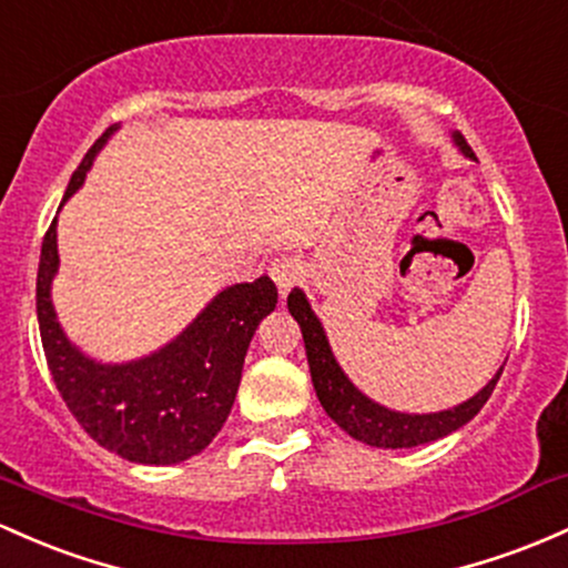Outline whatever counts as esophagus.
<instances>
[{
  "instance_id": "1",
  "label": "esophagus",
  "mask_w": 568,
  "mask_h": 568,
  "mask_svg": "<svg viewBox=\"0 0 568 568\" xmlns=\"http://www.w3.org/2000/svg\"><path fill=\"white\" fill-rule=\"evenodd\" d=\"M270 274H272L274 285H277V288H280V294L285 296L291 288H294L298 280H302L304 266H302V261H298V258H291V255H283V258H274V261H272Z\"/></svg>"
}]
</instances>
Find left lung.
<instances>
[{
	"label": "left lung",
	"mask_w": 568,
	"mask_h": 568,
	"mask_svg": "<svg viewBox=\"0 0 568 568\" xmlns=\"http://www.w3.org/2000/svg\"><path fill=\"white\" fill-rule=\"evenodd\" d=\"M453 145L466 159H475L471 148L466 145V140L458 132H453ZM288 313L296 317L298 328H302L310 375H313L315 394L321 398L326 415L332 417L342 432L351 434L353 439L372 447H383V450L428 445V442L458 432L460 426H466L485 407V402L494 394L498 377L504 372L501 366L483 390H477L475 396L450 409H439V413H398V409L385 407V404H377L375 398L361 394L353 385V379L342 372L339 361L334 358L332 345H328V336L323 332L321 317L313 313L302 288H294L288 294Z\"/></svg>",
	"instance_id": "1"
}]
</instances>
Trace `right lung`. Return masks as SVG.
Instances as JSON below:
<instances>
[{
  "mask_svg": "<svg viewBox=\"0 0 568 568\" xmlns=\"http://www.w3.org/2000/svg\"><path fill=\"white\" fill-rule=\"evenodd\" d=\"M118 132L99 136L74 170L59 210L85 183L93 159ZM59 272L55 217L37 270V321L55 388L93 442L145 466H170L204 450L226 423L258 323L277 304L266 274L210 298L189 326L151 355L123 364L91 358L61 328L51 285Z\"/></svg>",
  "mask_w": 568,
  "mask_h": 568,
  "instance_id": "1",
  "label": "right lung"
}]
</instances>
